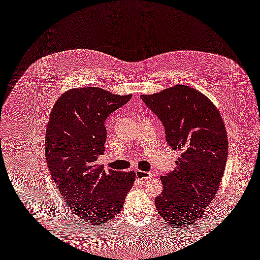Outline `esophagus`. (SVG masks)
I'll return each mask as SVG.
<instances>
[{
    "mask_svg": "<svg viewBox=\"0 0 260 260\" xmlns=\"http://www.w3.org/2000/svg\"><path fill=\"white\" fill-rule=\"evenodd\" d=\"M135 174H136V179L139 180V181H143V180L150 179L152 177L151 173L143 172V171L136 170L135 171Z\"/></svg>",
    "mask_w": 260,
    "mask_h": 260,
    "instance_id": "esophagus-1",
    "label": "esophagus"
}]
</instances>
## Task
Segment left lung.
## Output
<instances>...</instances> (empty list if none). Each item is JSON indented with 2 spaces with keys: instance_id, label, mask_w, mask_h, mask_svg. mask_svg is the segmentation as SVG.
Returning <instances> with one entry per match:
<instances>
[{
  "instance_id": "1",
  "label": "left lung",
  "mask_w": 260,
  "mask_h": 260,
  "mask_svg": "<svg viewBox=\"0 0 260 260\" xmlns=\"http://www.w3.org/2000/svg\"><path fill=\"white\" fill-rule=\"evenodd\" d=\"M141 99L161 121L167 143L180 152L175 170L160 178L156 210L173 226L186 228L203 217L223 178L229 149L223 119L206 95L187 85Z\"/></svg>"
}]
</instances>
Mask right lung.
I'll return each instance as SVG.
<instances>
[{
  "label": "right lung",
  "mask_w": 260,
  "mask_h": 260,
  "mask_svg": "<svg viewBox=\"0 0 260 260\" xmlns=\"http://www.w3.org/2000/svg\"><path fill=\"white\" fill-rule=\"evenodd\" d=\"M133 95L120 96L99 87L73 88L55 102L47 125L46 160L63 200L83 221L106 224L122 210L135 172L98 166L106 150L108 115Z\"/></svg>",
  "instance_id": "obj_1"
}]
</instances>
